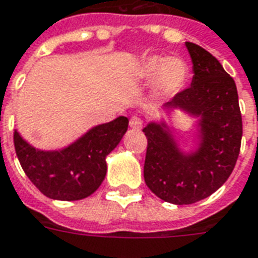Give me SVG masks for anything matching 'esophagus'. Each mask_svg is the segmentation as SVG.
<instances>
[{
  "label": "esophagus",
  "mask_w": 258,
  "mask_h": 258,
  "mask_svg": "<svg viewBox=\"0 0 258 258\" xmlns=\"http://www.w3.org/2000/svg\"><path fill=\"white\" fill-rule=\"evenodd\" d=\"M142 125H144V120L138 117V116H133L131 119H130V127L133 130H141L142 128Z\"/></svg>",
  "instance_id": "1"
}]
</instances>
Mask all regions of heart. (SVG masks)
Listing matches in <instances>:
<instances>
[{
  "label": "heart",
  "instance_id": "heart-1",
  "mask_svg": "<svg viewBox=\"0 0 258 258\" xmlns=\"http://www.w3.org/2000/svg\"><path fill=\"white\" fill-rule=\"evenodd\" d=\"M188 67L179 57L152 56L139 67V78L152 82L153 94L160 100L172 98L180 93L187 81Z\"/></svg>",
  "mask_w": 258,
  "mask_h": 258
}]
</instances>
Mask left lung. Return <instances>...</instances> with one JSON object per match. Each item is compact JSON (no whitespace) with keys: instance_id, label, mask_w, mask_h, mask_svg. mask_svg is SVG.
I'll use <instances>...</instances> for the list:
<instances>
[{"instance_id":"left-lung-1","label":"left lung","mask_w":258,"mask_h":258,"mask_svg":"<svg viewBox=\"0 0 258 258\" xmlns=\"http://www.w3.org/2000/svg\"><path fill=\"white\" fill-rule=\"evenodd\" d=\"M191 57V86L163 105L160 119L144 128L148 138L144 177L163 201L188 205L220 188L235 167L242 139V116L234 79L216 57L186 42ZM176 110L196 119L191 149H182L170 116Z\"/></svg>"}]
</instances>
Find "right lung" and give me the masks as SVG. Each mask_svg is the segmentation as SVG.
Masks as SVG:
<instances>
[{
    "label": "right lung",
    "instance_id": "1",
    "mask_svg": "<svg viewBox=\"0 0 258 258\" xmlns=\"http://www.w3.org/2000/svg\"><path fill=\"white\" fill-rule=\"evenodd\" d=\"M128 119L119 116L98 124L61 149L34 148L15 131L22 168L42 194L58 201H78L100 187L106 175V156L127 133Z\"/></svg>",
    "mask_w": 258,
    "mask_h": 258
}]
</instances>
